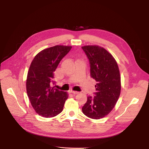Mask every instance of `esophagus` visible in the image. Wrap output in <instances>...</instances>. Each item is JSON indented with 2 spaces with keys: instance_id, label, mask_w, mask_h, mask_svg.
Instances as JSON below:
<instances>
[{
  "instance_id": "34e87169",
  "label": "esophagus",
  "mask_w": 149,
  "mask_h": 149,
  "mask_svg": "<svg viewBox=\"0 0 149 149\" xmlns=\"http://www.w3.org/2000/svg\"><path fill=\"white\" fill-rule=\"evenodd\" d=\"M69 92H70V93H73V94H77V93H79V92H77V91H70Z\"/></svg>"
}]
</instances>
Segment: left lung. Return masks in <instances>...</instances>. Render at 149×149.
<instances>
[{
    "instance_id": "left-lung-1",
    "label": "left lung",
    "mask_w": 149,
    "mask_h": 149,
    "mask_svg": "<svg viewBox=\"0 0 149 149\" xmlns=\"http://www.w3.org/2000/svg\"><path fill=\"white\" fill-rule=\"evenodd\" d=\"M89 60L91 76L97 83L94 97H88L82 107L89 118L98 120L110 113L121 92V77L118 64L103 47L87 45L81 47Z\"/></svg>"
}]
</instances>
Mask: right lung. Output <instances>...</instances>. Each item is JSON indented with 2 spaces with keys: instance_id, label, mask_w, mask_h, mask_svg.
<instances>
[{
  "instance_id": "1",
  "label": "right lung",
  "mask_w": 149,
  "mask_h": 149,
  "mask_svg": "<svg viewBox=\"0 0 149 149\" xmlns=\"http://www.w3.org/2000/svg\"><path fill=\"white\" fill-rule=\"evenodd\" d=\"M72 46L56 45L38 52L31 62L26 79V92L37 113L52 118L61 113L68 98L66 92L51 86L54 72Z\"/></svg>"
}]
</instances>
